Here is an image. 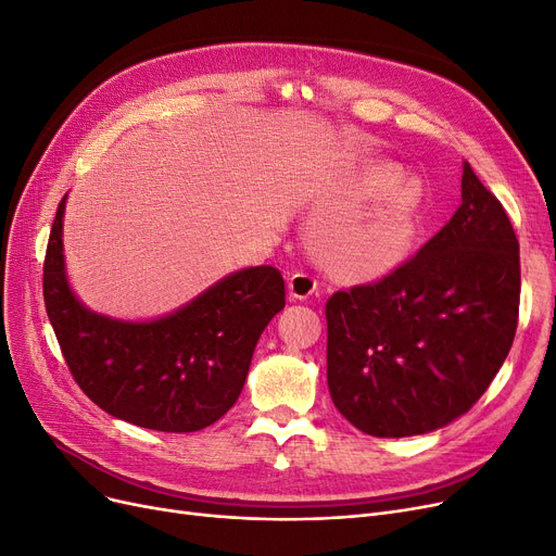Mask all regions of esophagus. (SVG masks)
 Instances as JSON below:
<instances>
[{"mask_svg": "<svg viewBox=\"0 0 556 556\" xmlns=\"http://www.w3.org/2000/svg\"><path fill=\"white\" fill-rule=\"evenodd\" d=\"M316 289H318V281L306 273H295L289 279V293L293 300H306L312 293H316Z\"/></svg>", "mask_w": 556, "mask_h": 556, "instance_id": "esophagus-1", "label": "esophagus"}]
</instances>
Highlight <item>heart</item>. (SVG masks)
<instances>
[{
    "label": "heart",
    "mask_w": 556,
    "mask_h": 556,
    "mask_svg": "<svg viewBox=\"0 0 556 556\" xmlns=\"http://www.w3.org/2000/svg\"><path fill=\"white\" fill-rule=\"evenodd\" d=\"M383 197L337 244V261L353 277H380L413 252L424 208L417 182L401 180L392 169H374L359 180L362 197Z\"/></svg>",
    "instance_id": "heart-1"
}]
</instances>
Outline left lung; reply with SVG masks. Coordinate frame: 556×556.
Masks as SVG:
<instances>
[{
  "label": "left lung",
  "instance_id": "8db88e82",
  "mask_svg": "<svg viewBox=\"0 0 556 556\" xmlns=\"http://www.w3.org/2000/svg\"><path fill=\"white\" fill-rule=\"evenodd\" d=\"M518 309L516 231L465 162L454 217L394 273L327 300V387L337 409L374 438L451 424L497 376Z\"/></svg>",
  "mask_w": 556,
  "mask_h": 556
}]
</instances>
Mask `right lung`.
Here are the masks:
<instances>
[{"label": "right lung", "instance_id": "obj_1", "mask_svg": "<svg viewBox=\"0 0 556 556\" xmlns=\"http://www.w3.org/2000/svg\"><path fill=\"white\" fill-rule=\"evenodd\" d=\"M66 197L48 240L43 298L75 382L108 415L141 428L194 433L215 424L238 401L258 337L283 309L281 273L244 267L155 320L96 314L66 277Z\"/></svg>", "mask_w": 556, "mask_h": 556}]
</instances>
